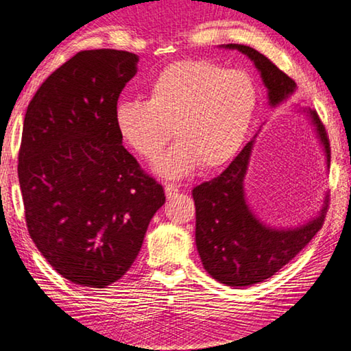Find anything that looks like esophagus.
<instances>
[{
  "label": "esophagus",
  "mask_w": 351,
  "mask_h": 351,
  "mask_svg": "<svg viewBox=\"0 0 351 351\" xmlns=\"http://www.w3.org/2000/svg\"><path fill=\"white\" fill-rule=\"evenodd\" d=\"M165 193L166 197H174L177 193H179V186L174 185V183H165Z\"/></svg>",
  "instance_id": "esophagus-1"
}]
</instances>
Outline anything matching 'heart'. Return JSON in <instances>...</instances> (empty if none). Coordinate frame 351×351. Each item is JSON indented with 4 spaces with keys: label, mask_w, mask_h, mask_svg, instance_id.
<instances>
[{
    "label": "heart",
    "mask_w": 351,
    "mask_h": 351,
    "mask_svg": "<svg viewBox=\"0 0 351 351\" xmlns=\"http://www.w3.org/2000/svg\"><path fill=\"white\" fill-rule=\"evenodd\" d=\"M260 91L250 74L227 70L213 60H177L155 74L147 99H119L113 119L119 136L154 162L179 136L155 169L179 179L199 165L215 169L243 146L254 121Z\"/></svg>",
    "instance_id": "b5f03b06"
}]
</instances>
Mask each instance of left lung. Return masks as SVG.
<instances>
[{"mask_svg":"<svg viewBox=\"0 0 351 351\" xmlns=\"http://www.w3.org/2000/svg\"><path fill=\"white\" fill-rule=\"evenodd\" d=\"M223 48L238 49L255 63L269 104L277 107L294 93L297 85L266 56L245 45L230 43ZM315 134L325 151L330 168V141L319 114L306 108ZM254 140L247 143L228 168L213 180L193 189L196 204V245L200 260L211 277L222 285L243 288L271 278L286 266L324 226L328 196L319 216L295 228H272L263 223L250 210L244 193V177L249 166Z\"/></svg>","mask_w":351,"mask_h":351,"instance_id":"8db88e82","label":"left lung"}]
</instances>
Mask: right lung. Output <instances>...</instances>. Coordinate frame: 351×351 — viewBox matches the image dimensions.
I'll return each mask as SVG.
<instances>
[{
    "label": "right lung",
    "mask_w": 351,
    "mask_h": 351,
    "mask_svg": "<svg viewBox=\"0 0 351 351\" xmlns=\"http://www.w3.org/2000/svg\"><path fill=\"white\" fill-rule=\"evenodd\" d=\"M136 63L128 51H80L40 85L23 123L27 232L54 271L87 288L129 271L166 199L114 128V106Z\"/></svg>",
    "instance_id": "right-lung-1"
}]
</instances>
